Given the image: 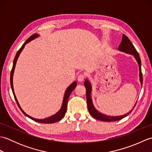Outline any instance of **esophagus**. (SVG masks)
Masks as SVG:
<instances>
[{
    "mask_svg": "<svg viewBox=\"0 0 152 152\" xmlns=\"http://www.w3.org/2000/svg\"><path fill=\"white\" fill-rule=\"evenodd\" d=\"M84 78H85L84 75H83V74H80L78 77V81L79 82H82L84 80Z\"/></svg>",
    "mask_w": 152,
    "mask_h": 152,
    "instance_id": "1",
    "label": "esophagus"
}]
</instances>
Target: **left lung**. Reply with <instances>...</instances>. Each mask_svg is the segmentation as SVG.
I'll use <instances>...</instances> for the list:
<instances>
[{"label": "left lung", "mask_w": 152, "mask_h": 152, "mask_svg": "<svg viewBox=\"0 0 152 152\" xmlns=\"http://www.w3.org/2000/svg\"><path fill=\"white\" fill-rule=\"evenodd\" d=\"M118 50L122 51V52H125L126 53L133 55L135 59L137 61L138 64V67H139V78H140V82L141 83V86H142V82H143V78H142V70H141V60L139 56V54H138V51L137 50L135 49V48L131 43L130 40L129 39V38L125 35L124 34H123L122 37V41L119 45L118 48ZM84 86L86 87V99H87V103H88V110L89 112V114H91L92 117L95 118L96 119H98V120H101L102 121H116L118 120H120V119L125 118L126 116H127L130 113L133 111V108L131 110V111L127 112V114L124 115H119V116H110V115H106L105 114H103L102 113L99 112L98 110H96L95 106H93V101H92V98H91V91H92V86L91 83L89 81L88 79L86 80L84 82ZM136 105V104H135Z\"/></svg>", "instance_id": "left-lung-1"}]
</instances>
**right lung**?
<instances>
[{
  "mask_svg": "<svg viewBox=\"0 0 152 152\" xmlns=\"http://www.w3.org/2000/svg\"><path fill=\"white\" fill-rule=\"evenodd\" d=\"M39 37V34H38L37 33L33 34L32 36H31L29 38H28V39L26 40V42L22 45V46L21 47L20 49H19L17 53H16L15 58L14 59V62H13V66H12V69L11 70V73H10V85H11V88H12V92H13V94H14V98L15 99V101L17 102V104L19 106V109L21 110V112L23 113V114L27 116L28 118H29L30 119H33V120L38 122V123H42V124H53V123H56L57 121H60L61 119H62L64 115H65V113L66 112V109H67V102H68V100H69V98L70 96V93H72V91L73 90L75 89V88L77 86V83L76 82H74L73 83H71V84L68 87L67 89H66V91L64 93V97H63V103H62V106H61V108L59 110V111H58L56 114H54L51 116H50V117L46 118L45 119H37V118H34L33 117H31V116L28 115V114H27L26 113H25L23 110L22 108H21L20 105H19V102L17 100V98H16L15 95V93H14V86H13V76H14V69H15V64H16V62H17V60L18 59V57L19 56V55H20L21 52L22 51V50H23V48L25 47V45H26L27 43L29 42L31 40H33L35 38H37V37Z\"/></svg>",
  "mask_w": 152,
  "mask_h": 152,
  "instance_id": "1",
  "label": "right lung"
}]
</instances>
